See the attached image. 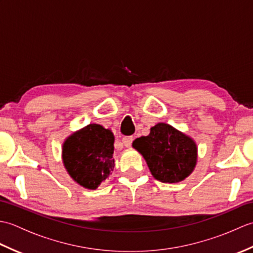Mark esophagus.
I'll return each mask as SVG.
<instances>
[{
	"label": "esophagus",
	"instance_id": "obj_1",
	"mask_svg": "<svg viewBox=\"0 0 253 253\" xmlns=\"http://www.w3.org/2000/svg\"><path fill=\"white\" fill-rule=\"evenodd\" d=\"M132 140H133L132 137H125V138H123L122 142H123V144H124V146H125L126 148H129V147L131 146Z\"/></svg>",
	"mask_w": 253,
	"mask_h": 253
}]
</instances>
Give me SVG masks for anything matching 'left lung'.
Wrapping results in <instances>:
<instances>
[{
    "label": "left lung",
    "mask_w": 253,
    "mask_h": 253,
    "mask_svg": "<svg viewBox=\"0 0 253 253\" xmlns=\"http://www.w3.org/2000/svg\"><path fill=\"white\" fill-rule=\"evenodd\" d=\"M132 148L146 160L154 178L165 184L186 179L197 165L196 141L166 123L151 127L148 136L132 142Z\"/></svg>",
    "instance_id": "left-lung-1"
}]
</instances>
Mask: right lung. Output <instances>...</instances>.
<instances>
[{"instance_id":"1","label":"right lung","mask_w":253,"mask_h":253,"mask_svg":"<svg viewBox=\"0 0 253 253\" xmlns=\"http://www.w3.org/2000/svg\"><path fill=\"white\" fill-rule=\"evenodd\" d=\"M114 135L99 124H89L63 142L64 168L75 182L94 190L114 169Z\"/></svg>"}]
</instances>
